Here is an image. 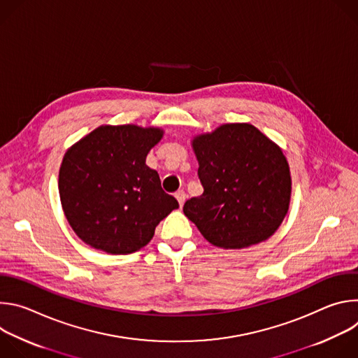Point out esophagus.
Segmentation results:
<instances>
[{"instance_id": "esophagus-1", "label": "esophagus", "mask_w": 358, "mask_h": 358, "mask_svg": "<svg viewBox=\"0 0 358 358\" xmlns=\"http://www.w3.org/2000/svg\"><path fill=\"white\" fill-rule=\"evenodd\" d=\"M185 192L182 191V189H178L177 192H176V198H177V201H178V203H180V207H182L184 206V202H185Z\"/></svg>"}]
</instances>
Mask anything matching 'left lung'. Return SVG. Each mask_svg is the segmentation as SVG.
<instances>
[{"instance_id":"left-lung-1","label":"left lung","mask_w":358,"mask_h":358,"mask_svg":"<svg viewBox=\"0 0 358 358\" xmlns=\"http://www.w3.org/2000/svg\"><path fill=\"white\" fill-rule=\"evenodd\" d=\"M199 196L184 214L210 243L241 249L266 241L289 210L292 178L283 151L249 123L222 124L192 140Z\"/></svg>"}]
</instances>
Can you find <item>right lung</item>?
I'll list each match as a JSON object with an SVG mask.
<instances>
[{
    "label": "right lung",
    "instance_id": "1",
    "mask_svg": "<svg viewBox=\"0 0 358 358\" xmlns=\"http://www.w3.org/2000/svg\"><path fill=\"white\" fill-rule=\"evenodd\" d=\"M159 127L100 126L75 143L59 170L65 217L87 245L112 255L145 246L177 199L145 164L163 137Z\"/></svg>",
    "mask_w": 358,
    "mask_h": 358
}]
</instances>
